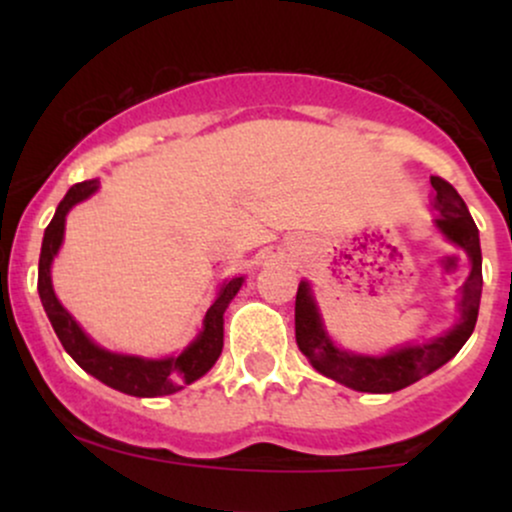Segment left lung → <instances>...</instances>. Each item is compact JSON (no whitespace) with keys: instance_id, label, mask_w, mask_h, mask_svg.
I'll list each match as a JSON object with an SVG mask.
<instances>
[{"instance_id":"obj_1","label":"left lung","mask_w":512,"mask_h":512,"mask_svg":"<svg viewBox=\"0 0 512 512\" xmlns=\"http://www.w3.org/2000/svg\"><path fill=\"white\" fill-rule=\"evenodd\" d=\"M433 190V207L438 209V228L452 240L455 245L467 252L472 260V272L462 286L460 313L462 320L443 337L433 339L424 346H404V349L390 351L387 356H356L339 351L322 330L320 315L310 296V289L301 281L296 293V342L298 349L308 356L315 370H320L327 378L337 380L351 390L358 392H397L424 375L438 370L443 363H448L457 351L462 349L469 334L474 332L479 315L481 301V245L477 223L469 216L467 204L457 195L455 187L448 180L431 178Z\"/></svg>"}]
</instances>
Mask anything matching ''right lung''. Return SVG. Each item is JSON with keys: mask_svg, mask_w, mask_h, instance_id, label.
<instances>
[{"mask_svg": "<svg viewBox=\"0 0 512 512\" xmlns=\"http://www.w3.org/2000/svg\"><path fill=\"white\" fill-rule=\"evenodd\" d=\"M98 180H84L76 182L74 187H69V192L57 207L55 216L45 228L43 236V248H40V262H38V293L40 301H43L45 313H48L52 330L64 346L69 356L79 363L86 373H91L93 378H98L113 390L125 392L132 397H163L173 395V392L182 390L185 385L195 383L202 378L207 370L214 366L216 358L221 356L223 349V313H226L228 303L233 301V296L243 286V276L226 281L211 308L204 315V330L199 332V337L182 351L180 356L161 358V361H149V358L139 356H122L113 354V351H105L101 346H96L91 339L86 337L84 330L74 322V317L62 308V303L57 301L55 291H52L50 281V264L52 257L57 255L62 245L64 236V219H67V211L74 204L84 202L86 197H91L96 192Z\"/></svg>", "mask_w": 512, "mask_h": 512, "instance_id": "1", "label": "right lung"}]
</instances>
